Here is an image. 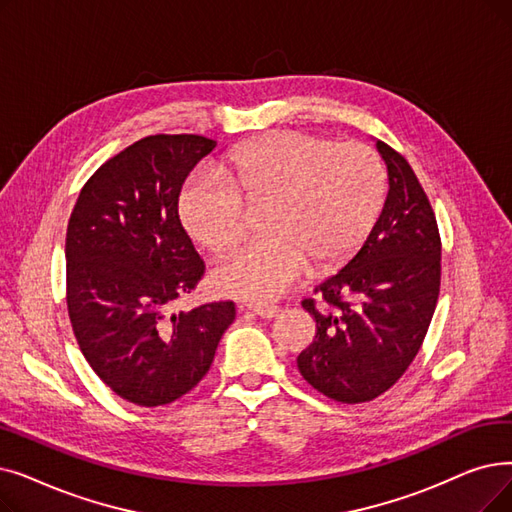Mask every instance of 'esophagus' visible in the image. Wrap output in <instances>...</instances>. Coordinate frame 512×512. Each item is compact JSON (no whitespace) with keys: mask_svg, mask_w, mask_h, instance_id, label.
I'll use <instances>...</instances> for the list:
<instances>
[{"mask_svg":"<svg viewBox=\"0 0 512 512\" xmlns=\"http://www.w3.org/2000/svg\"><path fill=\"white\" fill-rule=\"evenodd\" d=\"M249 311H253V314H257L259 318H276L280 314V307L278 305H268V303H247L244 305Z\"/></svg>","mask_w":512,"mask_h":512,"instance_id":"1","label":"esophagus"}]
</instances>
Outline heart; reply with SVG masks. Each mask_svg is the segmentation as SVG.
I'll return each instance as SVG.
<instances>
[{
	"label": "heart",
	"mask_w": 512,
	"mask_h": 512,
	"mask_svg": "<svg viewBox=\"0 0 512 512\" xmlns=\"http://www.w3.org/2000/svg\"><path fill=\"white\" fill-rule=\"evenodd\" d=\"M224 175H196L180 198L184 226L215 255L247 238L249 209L268 205L270 236L213 274L221 295L272 301L314 263L328 270L349 259L368 236L385 196V167L358 142L332 146L301 133H272L232 152Z\"/></svg>",
	"instance_id": "obj_1"
}]
</instances>
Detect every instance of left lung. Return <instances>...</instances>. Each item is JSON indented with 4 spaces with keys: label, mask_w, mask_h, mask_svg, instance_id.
Listing matches in <instances>:
<instances>
[{
    "label": "left lung",
    "mask_w": 512,
    "mask_h": 512,
    "mask_svg": "<svg viewBox=\"0 0 512 512\" xmlns=\"http://www.w3.org/2000/svg\"><path fill=\"white\" fill-rule=\"evenodd\" d=\"M389 190L362 249L305 299L316 339L297 358L303 379L341 404H362L397 383L425 341L441 280L437 219L402 154L376 140Z\"/></svg>",
    "instance_id": "8db88e82"
}]
</instances>
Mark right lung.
I'll return each instance as SVG.
<instances>
[{"label":"right lung","mask_w":512,"mask_h":512,"mask_svg":"<svg viewBox=\"0 0 512 512\" xmlns=\"http://www.w3.org/2000/svg\"><path fill=\"white\" fill-rule=\"evenodd\" d=\"M215 140L148 136L108 159L81 188L66 228V305L87 364L127 402L154 408L209 372L232 301L171 314L205 274L177 201Z\"/></svg>","instance_id":"obj_1"}]
</instances>
